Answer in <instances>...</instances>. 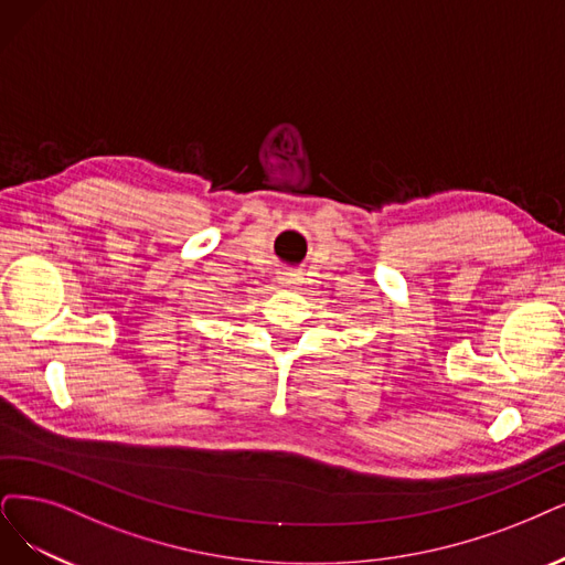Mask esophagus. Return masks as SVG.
Listing matches in <instances>:
<instances>
[{"instance_id": "obj_1", "label": "esophagus", "mask_w": 565, "mask_h": 565, "mask_svg": "<svg viewBox=\"0 0 565 565\" xmlns=\"http://www.w3.org/2000/svg\"><path fill=\"white\" fill-rule=\"evenodd\" d=\"M302 281V277L298 275L296 269H286V271H281L279 275V284L281 286H286V288H290V286H298Z\"/></svg>"}]
</instances>
